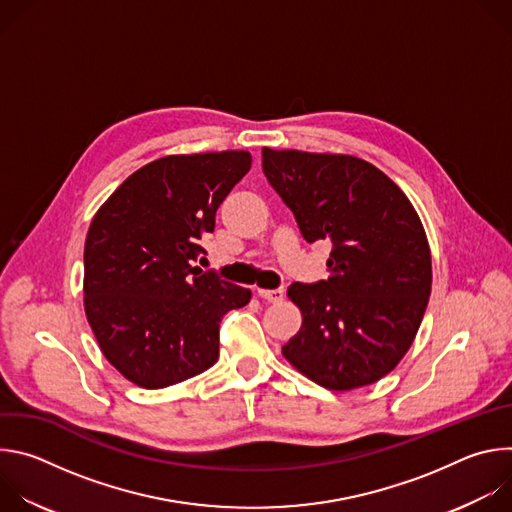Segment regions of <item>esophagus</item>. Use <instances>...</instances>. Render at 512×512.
<instances>
[{"instance_id":"34e87169","label":"esophagus","mask_w":512,"mask_h":512,"mask_svg":"<svg viewBox=\"0 0 512 512\" xmlns=\"http://www.w3.org/2000/svg\"><path fill=\"white\" fill-rule=\"evenodd\" d=\"M259 296L267 302H281L285 298V289L277 287V289H259Z\"/></svg>"}]
</instances>
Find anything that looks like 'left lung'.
<instances>
[{
	"label": "left lung",
	"instance_id": "1",
	"mask_svg": "<svg viewBox=\"0 0 512 512\" xmlns=\"http://www.w3.org/2000/svg\"><path fill=\"white\" fill-rule=\"evenodd\" d=\"M263 172L304 239L332 243L330 277L287 289L304 322L283 356L332 391L383 379L413 344L431 294L415 208L389 176L354 156L263 148Z\"/></svg>",
	"mask_w": 512,
	"mask_h": 512
}]
</instances>
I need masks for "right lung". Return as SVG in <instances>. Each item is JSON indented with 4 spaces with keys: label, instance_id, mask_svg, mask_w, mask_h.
<instances>
[{
    "label": "right lung",
    "instance_id": "add662e5",
    "mask_svg": "<svg viewBox=\"0 0 512 512\" xmlns=\"http://www.w3.org/2000/svg\"><path fill=\"white\" fill-rule=\"evenodd\" d=\"M249 168V152L166 156L133 172L95 214L85 312L131 383L164 389L210 369L223 316L249 304V289L194 267L216 208Z\"/></svg>",
    "mask_w": 512,
    "mask_h": 512
}]
</instances>
